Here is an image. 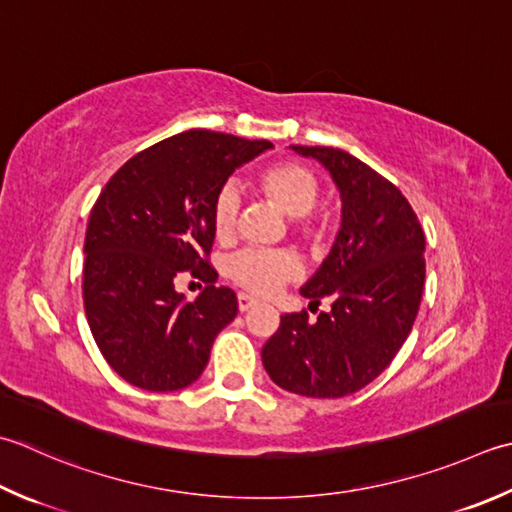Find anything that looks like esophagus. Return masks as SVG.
<instances>
[{
  "mask_svg": "<svg viewBox=\"0 0 512 512\" xmlns=\"http://www.w3.org/2000/svg\"><path fill=\"white\" fill-rule=\"evenodd\" d=\"M237 306H239V310H242V313H246V310L257 306V299L246 295V293H239V295H237Z\"/></svg>",
  "mask_w": 512,
  "mask_h": 512,
  "instance_id": "obj_1",
  "label": "esophagus"
}]
</instances>
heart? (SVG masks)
Returning <instances> with one entry per match:
<instances>
[{
	"mask_svg": "<svg viewBox=\"0 0 512 512\" xmlns=\"http://www.w3.org/2000/svg\"><path fill=\"white\" fill-rule=\"evenodd\" d=\"M257 186L266 199H270L282 213L290 219H299L308 215L317 202V179L308 168L284 162L264 168L257 177ZM239 193L233 186H224L219 190L213 202V228L219 239H228L235 233L237 213H239ZM297 233L306 237L308 242H322L324 226L308 219H299ZM228 275L235 282L255 295H273L286 282H293L299 275V264L293 255L275 250H246L228 262Z\"/></svg>",
	"mask_w": 512,
	"mask_h": 512,
	"instance_id": "obj_1",
	"label": "heart"
}]
</instances>
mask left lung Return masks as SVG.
I'll use <instances>...</instances> for the list:
<instances>
[{
    "label": "left lung",
    "instance_id": "8db88e82",
    "mask_svg": "<svg viewBox=\"0 0 512 512\" xmlns=\"http://www.w3.org/2000/svg\"><path fill=\"white\" fill-rule=\"evenodd\" d=\"M317 159L342 197V226L324 264L299 288L328 313L282 315L262 348L270 379L288 393L337 399L384 373L422 302L426 239L408 199L373 168L339 148L290 146Z\"/></svg>",
    "mask_w": 512,
    "mask_h": 512
}]
</instances>
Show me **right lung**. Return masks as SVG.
<instances>
[{"label":"right lung","mask_w":512,"mask_h":512,"mask_svg":"<svg viewBox=\"0 0 512 512\" xmlns=\"http://www.w3.org/2000/svg\"><path fill=\"white\" fill-rule=\"evenodd\" d=\"M273 148L213 130H186L150 146L110 177L90 210L84 310L110 368L150 393L197 382L237 295L215 286L202 255L215 239L213 202L239 166ZM190 269L207 288L188 303L174 279Z\"/></svg>","instance_id":"right-lung-1"}]
</instances>
